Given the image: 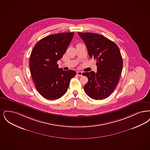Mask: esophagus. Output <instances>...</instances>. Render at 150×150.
Returning <instances> with one entry per match:
<instances>
[{"instance_id": "34e87169", "label": "esophagus", "mask_w": 150, "mask_h": 150, "mask_svg": "<svg viewBox=\"0 0 150 150\" xmlns=\"http://www.w3.org/2000/svg\"><path fill=\"white\" fill-rule=\"evenodd\" d=\"M77 74L79 76H82V72H81V71H77Z\"/></svg>"}]
</instances>
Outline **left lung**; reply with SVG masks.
Instances as JSON below:
<instances>
[{
    "mask_svg": "<svg viewBox=\"0 0 150 150\" xmlns=\"http://www.w3.org/2000/svg\"><path fill=\"white\" fill-rule=\"evenodd\" d=\"M85 42L90 58L96 60L97 72L82 73L88 78L84 86L86 94L95 100L109 97L118 83L123 69V60L117 45L103 35L78 33Z\"/></svg>",
    "mask_w": 150,
    "mask_h": 150,
    "instance_id": "obj_1",
    "label": "left lung"
}]
</instances>
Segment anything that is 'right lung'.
<instances>
[{
	"label": "right lung",
	"mask_w": 150,
	"mask_h": 150,
	"mask_svg": "<svg viewBox=\"0 0 150 150\" xmlns=\"http://www.w3.org/2000/svg\"><path fill=\"white\" fill-rule=\"evenodd\" d=\"M73 35L74 33H63L47 36L40 40L33 49L30 59L31 76L38 91L46 99L57 100L63 96L71 79L76 75L74 71H63L57 64Z\"/></svg>",
	"instance_id": "1"
}]
</instances>
